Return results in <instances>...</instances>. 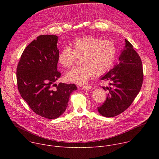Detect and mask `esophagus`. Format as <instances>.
Here are the masks:
<instances>
[{"mask_svg":"<svg viewBox=\"0 0 159 159\" xmlns=\"http://www.w3.org/2000/svg\"><path fill=\"white\" fill-rule=\"evenodd\" d=\"M82 88L84 90H90V89H91L92 87L90 85H83V86H82Z\"/></svg>","mask_w":159,"mask_h":159,"instance_id":"obj_1","label":"esophagus"}]
</instances>
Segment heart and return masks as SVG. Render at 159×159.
<instances>
[{
  "instance_id": "heart-1",
  "label": "heart",
  "mask_w": 159,
  "mask_h": 159,
  "mask_svg": "<svg viewBox=\"0 0 159 159\" xmlns=\"http://www.w3.org/2000/svg\"><path fill=\"white\" fill-rule=\"evenodd\" d=\"M70 47H65L58 55V62L65 68L71 66L77 58L82 65L68 71L66 81L82 85L94 74L102 75L108 72L114 63L116 48L112 41L101 40L99 38L87 35L76 38Z\"/></svg>"
}]
</instances>
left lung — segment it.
<instances>
[{
	"label": "left lung",
	"mask_w": 159,
	"mask_h": 159,
	"mask_svg": "<svg viewBox=\"0 0 159 159\" xmlns=\"http://www.w3.org/2000/svg\"><path fill=\"white\" fill-rule=\"evenodd\" d=\"M101 80L111 82V86L102 87L108 90V94L103 104L98 107V111L104 117L116 116L132 104L140 92L143 80L141 58L127 39L118 63Z\"/></svg>",
	"instance_id": "1"
}]
</instances>
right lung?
<instances>
[{"mask_svg": "<svg viewBox=\"0 0 159 159\" xmlns=\"http://www.w3.org/2000/svg\"><path fill=\"white\" fill-rule=\"evenodd\" d=\"M58 36L41 35L22 52L17 67L19 92L37 115L56 119L66 109L74 84H55L61 76L57 70ZM55 86V88L53 87Z\"/></svg>", "mask_w": 159, "mask_h": 159, "instance_id": "1", "label": "right lung"}]
</instances>
